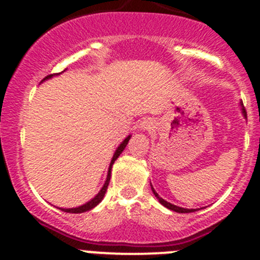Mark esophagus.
<instances>
[{"label": "esophagus", "instance_id": "34e87169", "mask_svg": "<svg viewBox=\"0 0 260 260\" xmlns=\"http://www.w3.org/2000/svg\"><path fill=\"white\" fill-rule=\"evenodd\" d=\"M153 128H154V124H153V122H152V119H149V118L148 119H143L140 124V129L143 131V132L151 131V129H153Z\"/></svg>", "mask_w": 260, "mask_h": 260}]
</instances>
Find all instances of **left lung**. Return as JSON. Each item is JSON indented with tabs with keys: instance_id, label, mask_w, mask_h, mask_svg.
<instances>
[{
	"instance_id": "1",
	"label": "left lung",
	"mask_w": 260,
	"mask_h": 260,
	"mask_svg": "<svg viewBox=\"0 0 260 260\" xmlns=\"http://www.w3.org/2000/svg\"><path fill=\"white\" fill-rule=\"evenodd\" d=\"M240 106L243 107V103L240 104ZM242 112H243V115H244V117H246V112H245V109H244V107H243V108H242ZM151 190H152V192H153V195L156 196L157 199H158L159 204H162V205H164L165 208L170 209V210H172V211H176V212H180V214H186V212H193V211H196V209H185V208H180V206H176V205H174V204L169 203V201L164 200V199H162V198H159V196H158V193H157L156 191H154L153 186H152V185H151Z\"/></svg>"
}]
</instances>
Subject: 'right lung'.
Segmentation results:
<instances>
[{"mask_svg":"<svg viewBox=\"0 0 260 260\" xmlns=\"http://www.w3.org/2000/svg\"><path fill=\"white\" fill-rule=\"evenodd\" d=\"M65 72V70H64ZM60 74V73H59ZM59 74H55V75H59ZM54 77V75H49V77H46L45 79L44 80H48V79H50V78H52ZM131 140V136H128L127 138H124V141H123L122 143H120L119 146H118V148L115 149V152H114V154H113V158H112V161H111V165H109V169H108V175H107V180H106V182H104V185H103V187L101 188V191H99L98 193H96L95 196H94L93 199H91L90 201H88V203H85L84 204V205H81V206H78V208H72V209H60V210L61 211H65V212H70V214H80V212H85V211H89V210H91V209L93 208H95L96 205H98L99 203H101L102 200H103V198H104V195H106V192H107V188H108V185H109V181H111V172H112V166H113V164H114V161L115 159L118 158V157H119V154L122 153L123 152V149L125 148V146H127V143H128V141Z\"/></svg>","mask_w":260,"mask_h":260,"instance_id":"1","label":"right lung"}]
</instances>
